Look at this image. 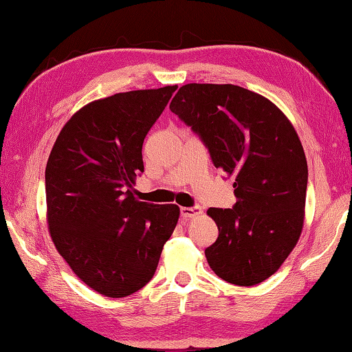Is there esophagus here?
Instances as JSON below:
<instances>
[{"mask_svg":"<svg viewBox=\"0 0 352 352\" xmlns=\"http://www.w3.org/2000/svg\"><path fill=\"white\" fill-rule=\"evenodd\" d=\"M201 212V208L200 206H183L180 208V214L182 217L184 219H190L194 216H197V214Z\"/></svg>","mask_w":352,"mask_h":352,"instance_id":"1","label":"esophagus"}]
</instances>
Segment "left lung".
<instances>
[{
  "label": "left lung",
  "mask_w": 352,
  "mask_h": 352,
  "mask_svg": "<svg viewBox=\"0 0 352 352\" xmlns=\"http://www.w3.org/2000/svg\"><path fill=\"white\" fill-rule=\"evenodd\" d=\"M199 136L212 164L234 177L233 208H210L217 241L205 250L223 281L254 285L270 278L300 239L307 162L284 113L247 88L183 85L169 105Z\"/></svg>",
  "instance_id": "left-lung-1"
}]
</instances>
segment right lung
<instances>
[{
	"label": "right lung",
	"mask_w": 352,
	"mask_h": 352,
	"mask_svg": "<svg viewBox=\"0 0 352 352\" xmlns=\"http://www.w3.org/2000/svg\"><path fill=\"white\" fill-rule=\"evenodd\" d=\"M174 87L94 100L65 124L45 172L47 223L77 276L109 298L151 281L180 210L133 197L142 142Z\"/></svg>",
	"instance_id": "right-lung-1"
}]
</instances>
